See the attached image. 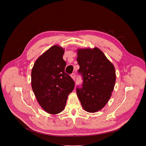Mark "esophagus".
Instances as JSON below:
<instances>
[{
  "instance_id": "34e87169",
  "label": "esophagus",
  "mask_w": 146,
  "mask_h": 146,
  "mask_svg": "<svg viewBox=\"0 0 146 146\" xmlns=\"http://www.w3.org/2000/svg\"><path fill=\"white\" fill-rule=\"evenodd\" d=\"M71 77H72V78L74 80H76V73H73L71 74Z\"/></svg>"
}]
</instances>
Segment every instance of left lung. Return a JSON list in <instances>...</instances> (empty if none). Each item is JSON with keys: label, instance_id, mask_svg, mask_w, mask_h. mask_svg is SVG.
I'll use <instances>...</instances> for the list:
<instances>
[{"label": "left lung", "instance_id": "1", "mask_svg": "<svg viewBox=\"0 0 146 146\" xmlns=\"http://www.w3.org/2000/svg\"><path fill=\"white\" fill-rule=\"evenodd\" d=\"M77 60L82 77L81 88H77V96L82 108L95 113L109 100L115 82L114 65L98 48L77 50Z\"/></svg>", "mask_w": 146, "mask_h": 146}]
</instances>
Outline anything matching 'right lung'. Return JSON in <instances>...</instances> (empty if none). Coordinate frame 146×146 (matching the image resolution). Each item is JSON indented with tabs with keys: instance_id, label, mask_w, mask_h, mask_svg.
Returning a JSON list of instances; mask_svg holds the SVG:
<instances>
[{
	"instance_id": "1",
	"label": "right lung",
	"mask_w": 146,
	"mask_h": 146,
	"mask_svg": "<svg viewBox=\"0 0 146 146\" xmlns=\"http://www.w3.org/2000/svg\"><path fill=\"white\" fill-rule=\"evenodd\" d=\"M64 49L57 45L50 47L36 60L31 73L33 91L40 106L56 114L64 110L74 81L65 72Z\"/></svg>"
}]
</instances>
